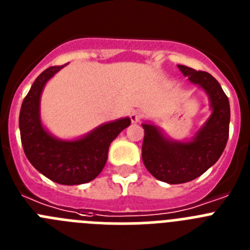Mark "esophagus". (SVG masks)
Listing matches in <instances>:
<instances>
[{"instance_id":"obj_1","label":"esophagus","mask_w":250,"mask_h":250,"mask_svg":"<svg viewBox=\"0 0 250 250\" xmlns=\"http://www.w3.org/2000/svg\"><path fill=\"white\" fill-rule=\"evenodd\" d=\"M144 116V114H143V111H140V110H134V111L130 114V119H131V121L134 124L135 123H139V121L141 120V118Z\"/></svg>"}]
</instances>
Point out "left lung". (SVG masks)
Segmentation results:
<instances>
[{"mask_svg": "<svg viewBox=\"0 0 250 250\" xmlns=\"http://www.w3.org/2000/svg\"><path fill=\"white\" fill-rule=\"evenodd\" d=\"M178 67L188 80L204 90L211 112L195 135L184 141L167 138L151 121L141 124L145 131L141 150L145 167L167 184L191 182L213 167L225 149L230 121L229 100L219 83L205 71L184 65Z\"/></svg>", "mask_w": 250, "mask_h": 250, "instance_id": "obj_1", "label": "left lung"}]
</instances>
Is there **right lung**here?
Returning a JSON list of instances; mask_svg holds the SVG:
<instances>
[{"label":"right lung","instance_id":"add662e5","mask_svg":"<svg viewBox=\"0 0 250 250\" xmlns=\"http://www.w3.org/2000/svg\"><path fill=\"white\" fill-rule=\"evenodd\" d=\"M65 66H52L37 76L22 103L19 125L23 151L32 167L57 184L79 185L91 182L101 173L110 144L131 120L121 118L101 124L70 140L52 135L41 121V95L47 81Z\"/></svg>","mask_w":250,"mask_h":250}]
</instances>
